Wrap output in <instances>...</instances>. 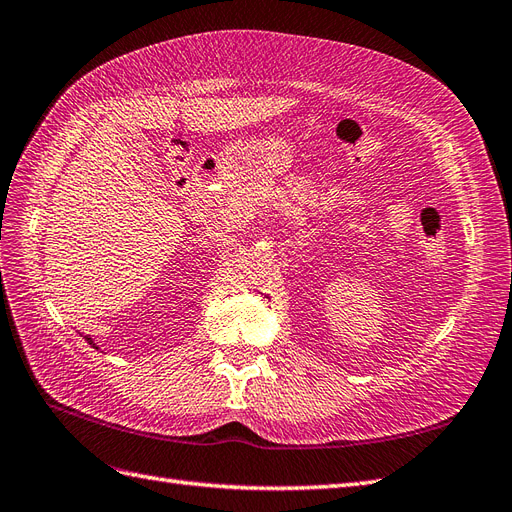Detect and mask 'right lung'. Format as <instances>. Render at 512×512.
Instances as JSON below:
<instances>
[{
  "mask_svg": "<svg viewBox=\"0 0 512 512\" xmlns=\"http://www.w3.org/2000/svg\"><path fill=\"white\" fill-rule=\"evenodd\" d=\"M87 343H90V345H94V341H92V339H90V337H87Z\"/></svg>",
  "mask_w": 512,
  "mask_h": 512,
  "instance_id": "right-lung-1",
  "label": "right lung"
}]
</instances>
